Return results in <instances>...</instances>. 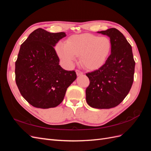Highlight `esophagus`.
Returning <instances> with one entry per match:
<instances>
[{
    "mask_svg": "<svg viewBox=\"0 0 151 151\" xmlns=\"http://www.w3.org/2000/svg\"><path fill=\"white\" fill-rule=\"evenodd\" d=\"M76 74H77V76H81V75H83V72H81V71L79 70H76Z\"/></svg>",
    "mask_w": 151,
    "mask_h": 151,
    "instance_id": "1",
    "label": "esophagus"
}]
</instances>
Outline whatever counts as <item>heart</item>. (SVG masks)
I'll use <instances>...</instances> for the list:
<instances>
[{
    "mask_svg": "<svg viewBox=\"0 0 151 151\" xmlns=\"http://www.w3.org/2000/svg\"><path fill=\"white\" fill-rule=\"evenodd\" d=\"M112 49L111 40L106 36L84 33L73 35L67 43H59L55 50L58 57L68 67H72L77 56L88 69H96L103 66L109 58Z\"/></svg>",
    "mask_w": 151,
    "mask_h": 151,
    "instance_id": "1",
    "label": "heart"
}]
</instances>
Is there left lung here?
Listing matches in <instances>:
<instances>
[{"instance_id":"1","label":"left lung","mask_w":151,"mask_h":151,"mask_svg":"<svg viewBox=\"0 0 151 151\" xmlns=\"http://www.w3.org/2000/svg\"><path fill=\"white\" fill-rule=\"evenodd\" d=\"M98 33L110 38L112 49L103 66L86 74L90 83L86 90V99L91 107L109 109L118 106L129 94L135 62L131 45L120 31L110 28Z\"/></svg>"}]
</instances>
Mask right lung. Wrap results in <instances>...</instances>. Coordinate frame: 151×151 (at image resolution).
<instances>
[{
    "label": "right lung",
    "instance_id": "obj_1",
    "mask_svg": "<svg viewBox=\"0 0 151 151\" xmlns=\"http://www.w3.org/2000/svg\"><path fill=\"white\" fill-rule=\"evenodd\" d=\"M66 36L38 28L21 45L15 63L16 83L20 93L32 106L47 109L60 104L67 89L76 78L74 70L59 65L54 47Z\"/></svg>",
    "mask_w": 151,
    "mask_h": 151
}]
</instances>
